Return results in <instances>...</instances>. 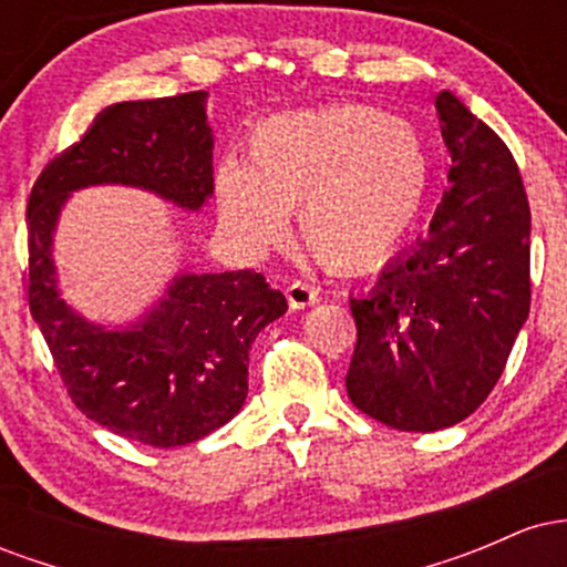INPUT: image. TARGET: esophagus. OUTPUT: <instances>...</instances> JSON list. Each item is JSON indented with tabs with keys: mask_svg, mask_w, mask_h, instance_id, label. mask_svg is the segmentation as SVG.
I'll return each mask as SVG.
<instances>
[{
	"mask_svg": "<svg viewBox=\"0 0 567 567\" xmlns=\"http://www.w3.org/2000/svg\"><path fill=\"white\" fill-rule=\"evenodd\" d=\"M285 296H288L290 309H303V306L317 303L320 290L311 288L309 282H301V279H292V282L288 285V290H285Z\"/></svg>",
	"mask_w": 567,
	"mask_h": 567,
	"instance_id": "obj_1",
	"label": "esophagus"
}]
</instances>
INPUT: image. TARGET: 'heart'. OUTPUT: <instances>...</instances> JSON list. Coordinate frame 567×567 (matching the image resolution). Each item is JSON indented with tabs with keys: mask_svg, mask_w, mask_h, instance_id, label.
<instances>
[{
	"mask_svg": "<svg viewBox=\"0 0 567 567\" xmlns=\"http://www.w3.org/2000/svg\"><path fill=\"white\" fill-rule=\"evenodd\" d=\"M429 148L408 116L368 103H330L266 120L247 159L216 171L224 231L247 252L288 237V213L324 266L362 271L405 243L424 207Z\"/></svg>",
	"mask_w": 567,
	"mask_h": 567,
	"instance_id": "heart-1",
	"label": "heart"
}]
</instances>
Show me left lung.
Instances as JSON below:
<instances>
[{
    "mask_svg": "<svg viewBox=\"0 0 567 567\" xmlns=\"http://www.w3.org/2000/svg\"><path fill=\"white\" fill-rule=\"evenodd\" d=\"M437 116L451 152L429 234L349 298L354 408L400 432L447 429L485 402L530 311V207L506 143L453 93Z\"/></svg>",
    "mask_w": 567,
    "mask_h": 567,
    "instance_id": "1",
    "label": "left lung"
}]
</instances>
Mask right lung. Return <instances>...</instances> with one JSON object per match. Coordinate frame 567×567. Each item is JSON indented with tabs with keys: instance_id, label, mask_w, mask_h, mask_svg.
<instances>
[{
	"instance_id": "add662e5",
	"label": "right lung",
	"mask_w": 567,
	"mask_h": 567,
	"mask_svg": "<svg viewBox=\"0 0 567 567\" xmlns=\"http://www.w3.org/2000/svg\"><path fill=\"white\" fill-rule=\"evenodd\" d=\"M207 93L106 106L44 167L29 197V309L71 400L95 424L154 447L188 445L231 421L247 396V354L288 311L258 271H181L127 328L84 320L61 298L53 234L87 186H133L181 210L213 194Z\"/></svg>"
}]
</instances>
